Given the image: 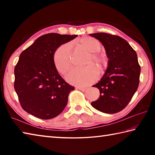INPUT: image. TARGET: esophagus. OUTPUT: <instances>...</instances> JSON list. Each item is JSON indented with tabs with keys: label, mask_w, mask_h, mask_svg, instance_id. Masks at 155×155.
Returning a JSON list of instances; mask_svg holds the SVG:
<instances>
[{
	"label": "esophagus",
	"mask_w": 155,
	"mask_h": 155,
	"mask_svg": "<svg viewBox=\"0 0 155 155\" xmlns=\"http://www.w3.org/2000/svg\"><path fill=\"white\" fill-rule=\"evenodd\" d=\"M77 88H78V89H79L80 91H83V92L86 91H87V88L86 87H77Z\"/></svg>",
	"instance_id": "1"
}]
</instances>
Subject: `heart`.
Here are the masks:
<instances>
[{
  "mask_svg": "<svg viewBox=\"0 0 155 155\" xmlns=\"http://www.w3.org/2000/svg\"><path fill=\"white\" fill-rule=\"evenodd\" d=\"M79 42L86 50L91 52V56L85 62V64H89L93 61L101 67L104 64L103 58L101 55L97 53V52L101 50V42L97 39L91 37L81 38ZM71 44L65 43L57 48L53 54L54 67L61 74H65L71 67ZM98 75V68L94 64H91L82 68L72 69L66 76V78L68 83L72 84L87 86L97 80Z\"/></svg>",
  "mask_w": 155,
  "mask_h": 155,
  "instance_id": "1",
  "label": "heart"
}]
</instances>
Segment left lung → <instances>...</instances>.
<instances>
[{"label":"left lung","instance_id":"8db88e82","mask_svg":"<svg viewBox=\"0 0 155 155\" xmlns=\"http://www.w3.org/2000/svg\"><path fill=\"white\" fill-rule=\"evenodd\" d=\"M89 35L104 46L108 58L104 74L93 86L99 89L100 97L91 105L104 113H117L126 107L139 87L140 67L137 52L118 36L104 32Z\"/></svg>","mask_w":155,"mask_h":155}]
</instances>
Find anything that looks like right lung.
Segmentation results:
<instances>
[{
    "label": "right lung",
    "instance_id": "add662e5",
    "mask_svg": "<svg viewBox=\"0 0 155 155\" xmlns=\"http://www.w3.org/2000/svg\"><path fill=\"white\" fill-rule=\"evenodd\" d=\"M78 35L48 33L38 37L21 52L15 68V89L22 108L41 119L60 114L74 87L55 68L53 54L61 45Z\"/></svg>",
    "mask_w": 155,
    "mask_h": 155
}]
</instances>
